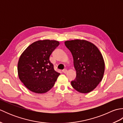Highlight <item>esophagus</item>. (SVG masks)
<instances>
[{
    "instance_id": "1",
    "label": "esophagus",
    "mask_w": 123,
    "mask_h": 123,
    "mask_svg": "<svg viewBox=\"0 0 123 123\" xmlns=\"http://www.w3.org/2000/svg\"><path fill=\"white\" fill-rule=\"evenodd\" d=\"M67 70L66 69H64V70H62V72H63L64 74H66V73L67 72Z\"/></svg>"
}]
</instances>
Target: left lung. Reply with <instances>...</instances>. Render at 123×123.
Returning a JSON list of instances; mask_svg holds the SVG:
<instances>
[{
	"mask_svg": "<svg viewBox=\"0 0 123 123\" xmlns=\"http://www.w3.org/2000/svg\"><path fill=\"white\" fill-rule=\"evenodd\" d=\"M64 44L72 55L76 71V78L71 82L72 87L81 93L90 92L103 79L105 62L102 54L87 41H67Z\"/></svg>",
	"mask_w": 123,
	"mask_h": 123,
	"instance_id": "1",
	"label": "left lung"
}]
</instances>
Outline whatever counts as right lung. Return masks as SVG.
Wrapping results in <instances>:
<instances>
[{
  "label": "right lung",
  "instance_id": "1",
  "mask_svg": "<svg viewBox=\"0 0 123 123\" xmlns=\"http://www.w3.org/2000/svg\"><path fill=\"white\" fill-rule=\"evenodd\" d=\"M59 44L54 40L36 41L20 55L17 67L18 76L30 91L43 93L53 87L60 74L54 70L49 56Z\"/></svg>",
  "mask_w": 123,
  "mask_h": 123
}]
</instances>
